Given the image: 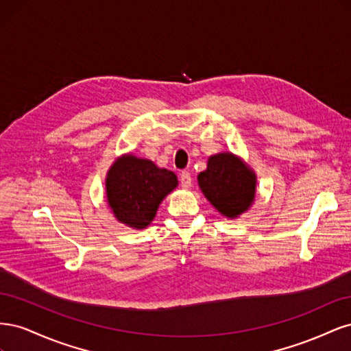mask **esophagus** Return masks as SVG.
Returning <instances> with one entry per match:
<instances>
[{
  "label": "esophagus",
  "mask_w": 351,
  "mask_h": 351,
  "mask_svg": "<svg viewBox=\"0 0 351 351\" xmlns=\"http://www.w3.org/2000/svg\"><path fill=\"white\" fill-rule=\"evenodd\" d=\"M180 186L183 189H190L192 187V176H190L189 171H183L180 174Z\"/></svg>",
  "instance_id": "obj_1"
}]
</instances>
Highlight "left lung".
I'll list each match as a JSON object with an SVG mask.
<instances>
[{
	"instance_id": "obj_1",
	"label": "left lung",
	"mask_w": 351,
	"mask_h": 351,
	"mask_svg": "<svg viewBox=\"0 0 351 351\" xmlns=\"http://www.w3.org/2000/svg\"><path fill=\"white\" fill-rule=\"evenodd\" d=\"M197 183L212 206L227 218L246 212L256 195V174L231 152L209 156L208 168L197 176Z\"/></svg>"
}]
</instances>
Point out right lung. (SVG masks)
<instances>
[{
    "instance_id": "right-lung-1",
    "label": "right lung",
    "mask_w": 351,
    "mask_h": 351,
    "mask_svg": "<svg viewBox=\"0 0 351 351\" xmlns=\"http://www.w3.org/2000/svg\"><path fill=\"white\" fill-rule=\"evenodd\" d=\"M177 184L173 171L158 168L149 159L132 154L115 159L105 180L107 200L114 217L136 230L151 224L159 204Z\"/></svg>"
}]
</instances>
